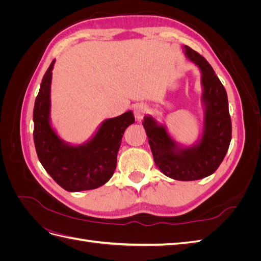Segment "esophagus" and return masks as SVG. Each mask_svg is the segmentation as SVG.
Masks as SVG:
<instances>
[{
	"label": "esophagus",
	"instance_id": "esophagus-1",
	"mask_svg": "<svg viewBox=\"0 0 261 261\" xmlns=\"http://www.w3.org/2000/svg\"><path fill=\"white\" fill-rule=\"evenodd\" d=\"M148 111L147 109V106L144 105V103H139V105H136L135 108H134V114H135V117L137 121H141L144 118V116L146 115Z\"/></svg>",
	"mask_w": 261,
	"mask_h": 261
}]
</instances>
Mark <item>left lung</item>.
I'll return each instance as SVG.
<instances>
[{
	"instance_id": "1",
	"label": "left lung",
	"mask_w": 261,
	"mask_h": 261,
	"mask_svg": "<svg viewBox=\"0 0 261 261\" xmlns=\"http://www.w3.org/2000/svg\"><path fill=\"white\" fill-rule=\"evenodd\" d=\"M187 58L200 68L206 117L202 137L192 148H178L163 125L151 116L143 122L153 160L164 175L176 180H196L215 173L223 161L232 138V123L225 88L208 61L188 45Z\"/></svg>"
}]
</instances>
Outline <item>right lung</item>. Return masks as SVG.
<instances>
[{
    "instance_id": "add662e5",
    "label": "right lung",
    "mask_w": 261,
    "mask_h": 261,
    "mask_svg": "<svg viewBox=\"0 0 261 261\" xmlns=\"http://www.w3.org/2000/svg\"><path fill=\"white\" fill-rule=\"evenodd\" d=\"M54 60L40 85L34 108V141L39 161L57 183L68 192L94 189L106 184L116 169V156L125 129L135 122L130 111L109 118L83 146H68L51 128L50 85Z\"/></svg>"
}]
</instances>
